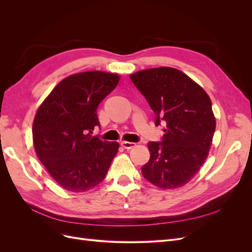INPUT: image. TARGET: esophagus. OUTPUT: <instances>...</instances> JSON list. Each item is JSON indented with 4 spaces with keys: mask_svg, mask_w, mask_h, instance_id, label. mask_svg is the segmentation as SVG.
<instances>
[{
    "mask_svg": "<svg viewBox=\"0 0 252 252\" xmlns=\"http://www.w3.org/2000/svg\"><path fill=\"white\" fill-rule=\"evenodd\" d=\"M121 145L122 146H123L125 149H131V148H133L134 146H135V143H132V142H125V141H123L121 143Z\"/></svg>",
    "mask_w": 252,
    "mask_h": 252,
    "instance_id": "34e87169",
    "label": "esophagus"
}]
</instances>
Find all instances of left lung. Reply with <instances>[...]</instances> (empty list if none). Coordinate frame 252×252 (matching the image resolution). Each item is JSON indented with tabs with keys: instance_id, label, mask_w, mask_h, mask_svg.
<instances>
[{
	"instance_id": "obj_1",
	"label": "left lung",
	"mask_w": 252,
	"mask_h": 252,
	"mask_svg": "<svg viewBox=\"0 0 252 252\" xmlns=\"http://www.w3.org/2000/svg\"><path fill=\"white\" fill-rule=\"evenodd\" d=\"M132 83L164 123L162 142H149L143 177L162 189L186 185L199 172L212 144L216 118L209 95L187 74L158 67L130 74Z\"/></svg>"
}]
</instances>
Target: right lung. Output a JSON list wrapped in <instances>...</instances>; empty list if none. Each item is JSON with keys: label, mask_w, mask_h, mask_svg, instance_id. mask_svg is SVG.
Listing matches in <instances>:
<instances>
[{"label": "right lung", "mask_w": 252, "mask_h": 252, "mask_svg": "<svg viewBox=\"0 0 252 252\" xmlns=\"http://www.w3.org/2000/svg\"><path fill=\"white\" fill-rule=\"evenodd\" d=\"M119 81V74L98 70L71 74L36 110L32 124L36 156L68 191L84 192L100 184L118 154V142L102 141L93 131L100 126L98 104Z\"/></svg>", "instance_id": "obj_1"}]
</instances>
